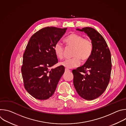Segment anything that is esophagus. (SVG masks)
Returning a JSON list of instances; mask_svg holds the SVG:
<instances>
[{"label":"esophagus","instance_id":"obj_1","mask_svg":"<svg viewBox=\"0 0 126 126\" xmlns=\"http://www.w3.org/2000/svg\"><path fill=\"white\" fill-rule=\"evenodd\" d=\"M65 70V71H66V72H70V70H69L68 69H67V68H66Z\"/></svg>","mask_w":126,"mask_h":126}]
</instances>
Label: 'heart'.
I'll return each mask as SVG.
<instances>
[{
	"mask_svg": "<svg viewBox=\"0 0 126 126\" xmlns=\"http://www.w3.org/2000/svg\"><path fill=\"white\" fill-rule=\"evenodd\" d=\"M64 42L67 47L73 48L72 53L73 58L65 60L60 64L67 69H71L78 66L81 63L87 61L90 58L93 49L91 40L84 37L83 35L73 33L69 35L65 39ZM54 51L59 59L64 57V47L60 42H57L54 46Z\"/></svg>",
	"mask_w": 126,
	"mask_h": 126,
	"instance_id": "b5f03b06",
	"label": "heart"
}]
</instances>
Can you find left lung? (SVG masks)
<instances>
[{
    "mask_svg": "<svg viewBox=\"0 0 126 126\" xmlns=\"http://www.w3.org/2000/svg\"><path fill=\"white\" fill-rule=\"evenodd\" d=\"M77 30L84 31L92 40V55L82 66L72 70L73 84L79 95L87 100L100 96L108 85L112 69L111 52L102 36L91 27Z\"/></svg>",
    "mask_w": 126,
    "mask_h": 126,
    "instance_id": "1",
    "label": "left lung"
}]
</instances>
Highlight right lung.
Instances as JSON below:
<instances>
[{"label":"right lung","instance_id":"1","mask_svg":"<svg viewBox=\"0 0 126 126\" xmlns=\"http://www.w3.org/2000/svg\"><path fill=\"white\" fill-rule=\"evenodd\" d=\"M55 27L41 29L31 37L23 54L21 73L26 90L34 98L46 100L54 93L65 68L58 63L54 45L67 30Z\"/></svg>","mask_w":126,"mask_h":126}]
</instances>
